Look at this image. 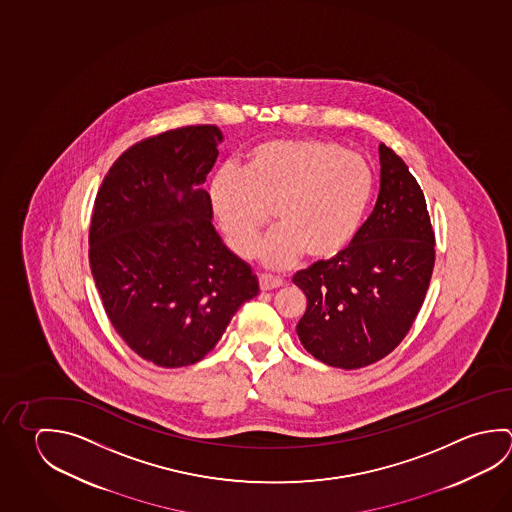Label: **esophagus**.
<instances>
[{"label":"esophagus","mask_w":512,"mask_h":512,"mask_svg":"<svg viewBox=\"0 0 512 512\" xmlns=\"http://www.w3.org/2000/svg\"><path fill=\"white\" fill-rule=\"evenodd\" d=\"M260 289L261 292H267V290L279 289V287H283V281L279 278H274V276H267V274H261L260 279Z\"/></svg>","instance_id":"1"}]
</instances>
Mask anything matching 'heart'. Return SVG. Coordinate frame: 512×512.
Masks as SVG:
<instances>
[{
    "instance_id": "heart-1",
    "label": "heart",
    "mask_w": 512,
    "mask_h": 512,
    "mask_svg": "<svg viewBox=\"0 0 512 512\" xmlns=\"http://www.w3.org/2000/svg\"><path fill=\"white\" fill-rule=\"evenodd\" d=\"M373 195L368 160L330 140H269L251 149L236 175L220 173L211 204L225 240L249 260L274 214L278 229L261 247L270 269L339 256L354 242Z\"/></svg>"
}]
</instances>
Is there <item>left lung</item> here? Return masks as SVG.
<instances>
[{"label":"left lung","mask_w":512,"mask_h":512,"mask_svg":"<svg viewBox=\"0 0 512 512\" xmlns=\"http://www.w3.org/2000/svg\"><path fill=\"white\" fill-rule=\"evenodd\" d=\"M379 155L377 204L354 242L292 279L307 296L299 341L317 361L343 370L377 363L399 346L435 267V231L419 182L386 144Z\"/></svg>","instance_id":"8db88e82"}]
</instances>
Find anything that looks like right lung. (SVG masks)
<instances>
[{
    "label": "right lung",
    "mask_w": 512,
    "mask_h": 512,
    "mask_svg": "<svg viewBox=\"0 0 512 512\" xmlns=\"http://www.w3.org/2000/svg\"><path fill=\"white\" fill-rule=\"evenodd\" d=\"M222 131L184 126L142 139L108 169L90 223V269L115 332L142 359H204L258 279L214 231L202 184Z\"/></svg>",
    "instance_id": "right-lung-1"
}]
</instances>
